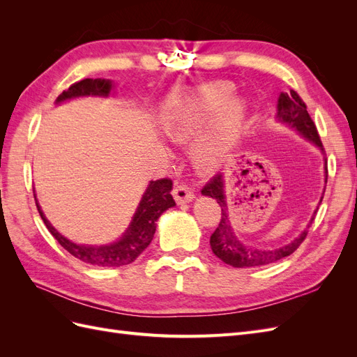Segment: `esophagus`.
<instances>
[{
  "label": "esophagus",
  "mask_w": 357,
  "mask_h": 357,
  "mask_svg": "<svg viewBox=\"0 0 357 357\" xmlns=\"http://www.w3.org/2000/svg\"><path fill=\"white\" fill-rule=\"evenodd\" d=\"M172 197H174L177 204H186L195 198L192 189L188 188L186 185H177L174 189H172Z\"/></svg>",
  "instance_id": "1"
}]
</instances>
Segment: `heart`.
I'll return each instance as SVG.
<instances>
[{
	"instance_id": "obj_1",
	"label": "heart",
	"mask_w": 357,
	"mask_h": 357,
	"mask_svg": "<svg viewBox=\"0 0 357 357\" xmlns=\"http://www.w3.org/2000/svg\"><path fill=\"white\" fill-rule=\"evenodd\" d=\"M232 93L231 83L213 82L195 91L172 93L160 105L162 132L176 142L198 132L211 121L192 147V159L204 171L220 164L243 131L247 105Z\"/></svg>"
}]
</instances>
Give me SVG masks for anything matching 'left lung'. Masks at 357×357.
<instances>
[{
	"instance_id": "8db88e82",
	"label": "left lung",
	"mask_w": 357,
	"mask_h": 357,
	"mask_svg": "<svg viewBox=\"0 0 357 357\" xmlns=\"http://www.w3.org/2000/svg\"><path fill=\"white\" fill-rule=\"evenodd\" d=\"M277 121L289 125L290 128H294L296 132H299V135L308 139V142H311L312 144H316L320 149V152L325 155V149H323V144L320 142L317 128L307 112L305 102L301 100V96L295 91H290L289 93H284V92L280 93L278 104H277ZM326 181H328V167H326V158H325V183ZM201 193L205 197L214 198L222 208V219L219 222V226L210 236L211 250L220 259V261L235 268H253V266L268 265V264L277 262L286 256H290L301 245V243L305 240L308 228L311 226L312 220H314V215L317 213L316 210L314 214H312L310 223L307 225V228L302 231L295 240H291L290 243L277 248H259L250 244H244L234 232V228L231 226V220H229L228 204H226V197H225L223 172H218V174H215L207 185L202 188ZM323 193H321L320 202L323 199Z\"/></svg>"
}]
</instances>
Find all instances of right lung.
<instances>
[{"label":"right lung","instance_id":"add662e5","mask_svg":"<svg viewBox=\"0 0 357 357\" xmlns=\"http://www.w3.org/2000/svg\"><path fill=\"white\" fill-rule=\"evenodd\" d=\"M112 88V80L84 79L71 84L67 91H63L56 98V104L79 98V96H104L105 98V96L110 95ZM171 189L172 181L169 178L150 181L142 201L138 204L131 225L128 226L125 234L117 241L104 245L77 244L66 238L53 228L52 223L46 219L45 213L41 211L36 195L34 198L46 228L70 255L80 259L82 262L95 266H123L134 262L146 250L147 245L153 240L156 222L160 218V214L176 205L171 195Z\"/></svg>","mask_w":357,"mask_h":357}]
</instances>
